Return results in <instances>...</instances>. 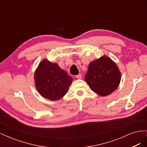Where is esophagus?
Returning <instances> with one entry per match:
<instances>
[{
	"label": "esophagus",
	"instance_id": "obj_1",
	"mask_svg": "<svg viewBox=\"0 0 147 147\" xmlns=\"http://www.w3.org/2000/svg\"><path fill=\"white\" fill-rule=\"evenodd\" d=\"M76 78H78V79H81L82 78V74H78V75H77L76 76Z\"/></svg>",
	"mask_w": 147,
	"mask_h": 147
}]
</instances>
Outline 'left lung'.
Returning <instances> with one entry per match:
<instances>
[{
  "label": "left lung",
  "instance_id": "1",
  "mask_svg": "<svg viewBox=\"0 0 147 147\" xmlns=\"http://www.w3.org/2000/svg\"><path fill=\"white\" fill-rule=\"evenodd\" d=\"M84 80L92 91L105 96L118 88L121 74L115 63L104 56L89 64Z\"/></svg>",
  "mask_w": 147,
  "mask_h": 147
}]
</instances>
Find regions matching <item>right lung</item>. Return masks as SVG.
<instances>
[{
	"instance_id": "right-lung-1",
	"label": "right lung",
	"mask_w": 147,
	"mask_h": 147,
	"mask_svg": "<svg viewBox=\"0 0 147 147\" xmlns=\"http://www.w3.org/2000/svg\"><path fill=\"white\" fill-rule=\"evenodd\" d=\"M72 78L57 64L43 60L35 73L37 89L43 97L51 100H59L67 92Z\"/></svg>"
}]
</instances>
